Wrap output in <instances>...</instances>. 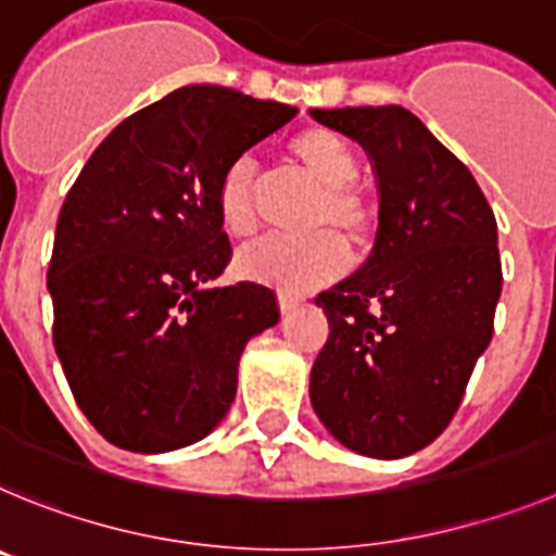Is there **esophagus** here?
Segmentation results:
<instances>
[{
  "label": "esophagus",
  "mask_w": 556,
  "mask_h": 556,
  "mask_svg": "<svg viewBox=\"0 0 556 556\" xmlns=\"http://www.w3.org/2000/svg\"><path fill=\"white\" fill-rule=\"evenodd\" d=\"M277 302H279V309H290V307H296L299 302H302V293H293V290L288 288H279L277 290Z\"/></svg>",
  "instance_id": "obj_1"
}]
</instances>
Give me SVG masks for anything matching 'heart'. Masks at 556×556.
<instances>
[{
    "label": "heart",
    "instance_id": "b5f03b06",
    "mask_svg": "<svg viewBox=\"0 0 556 556\" xmlns=\"http://www.w3.org/2000/svg\"><path fill=\"white\" fill-rule=\"evenodd\" d=\"M299 166L321 185L318 197L309 202L302 227L307 235L299 238H263L241 249L235 266L243 277L271 282L288 290H304L334 279L346 263L349 252L357 254L371 243L374 204L357 188V157L338 132L309 127L296 132L288 143ZM257 166L249 157L232 160L216 185V213L222 227L232 238H249L257 229L254 207Z\"/></svg>",
    "mask_w": 556,
    "mask_h": 556
}]
</instances>
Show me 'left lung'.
Listing matches in <instances>:
<instances>
[{
	"label": "left lung",
	"instance_id": "1",
	"mask_svg": "<svg viewBox=\"0 0 556 556\" xmlns=\"http://www.w3.org/2000/svg\"><path fill=\"white\" fill-rule=\"evenodd\" d=\"M368 152L379 182L371 257L318 293L329 338L309 402L352 452L399 459L457 413L502 296L496 216L473 174L399 104L309 110Z\"/></svg>",
	"mask_w": 556,
	"mask_h": 556
}]
</instances>
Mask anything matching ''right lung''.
<instances>
[{
  "mask_svg": "<svg viewBox=\"0 0 556 556\" xmlns=\"http://www.w3.org/2000/svg\"><path fill=\"white\" fill-rule=\"evenodd\" d=\"M293 116L185 85L124 118L72 185L47 277L52 340L79 409L113 446L160 454L213 432L243 349L279 321L266 285H213L232 257L216 185Z\"/></svg>",
  "mask_w": 556,
  "mask_h": 556,
  "instance_id": "obj_1",
  "label": "right lung"
}]
</instances>
